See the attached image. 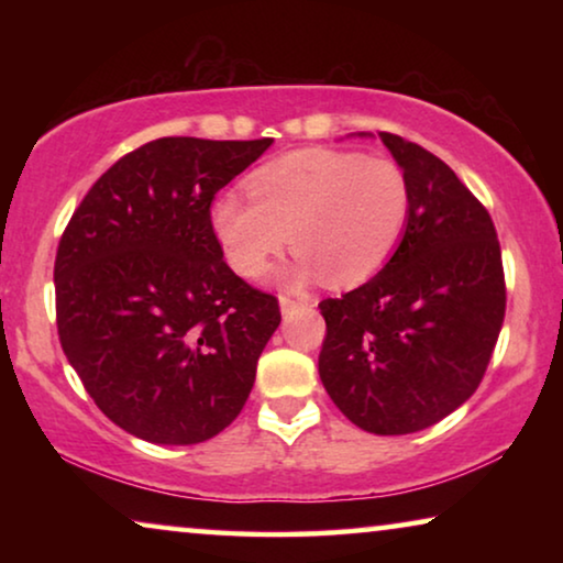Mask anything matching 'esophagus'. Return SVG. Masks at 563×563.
<instances>
[{
  "label": "esophagus",
  "mask_w": 563,
  "mask_h": 563,
  "mask_svg": "<svg viewBox=\"0 0 563 563\" xmlns=\"http://www.w3.org/2000/svg\"><path fill=\"white\" fill-rule=\"evenodd\" d=\"M307 305H310V302H307V299H291V297H287V295L279 297V307H282L284 314L295 312L297 307H307Z\"/></svg>",
  "instance_id": "1"
}]
</instances>
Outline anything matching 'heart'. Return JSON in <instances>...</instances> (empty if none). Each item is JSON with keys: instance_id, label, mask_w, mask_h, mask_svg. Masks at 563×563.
Listing matches in <instances>:
<instances>
[{"instance_id": "heart-1", "label": "heart", "mask_w": 563, "mask_h": 563, "mask_svg": "<svg viewBox=\"0 0 563 563\" xmlns=\"http://www.w3.org/2000/svg\"><path fill=\"white\" fill-rule=\"evenodd\" d=\"M247 199L220 195L210 228L235 274L258 279L287 245L295 261L282 282H366L387 264L410 220V181L391 158L341 148H302L258 166Z\"/></svg>"}]
</instances>
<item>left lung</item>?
I'll list each match as a JSON object with an SVG mask.
<instances>
[{
    "mask_svg": "<svg viewBox=\"0 0 563 563\" xmlns=\"http://www.w3.org/2000/svg\"><path fill=\"white\" fill-rule=\"evenodd\" d=\"M410 181L397 251L358 289L322 299V387L366 433L407 435L466 402L487 372L505 320L495 222L451 166L379 133Z\"/></svg>",
    "mask_w": 563,
    "mask_h": 563,
    "instance_id": "8db88e82",
    "label": "left lung"
}]
</instances>
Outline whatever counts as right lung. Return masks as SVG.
<instances>
[{
  "mask_svg": "<svg viewBox=\"0 0 563 563\" xmlns=\"http://www.w3.org/2000/svg\"><path fill=\"white\" fill-rule=\"evenodd\" d=\"M272 143H145L99 176L60 235V345L99 410L130 435L210 441L251 395L282 312L225 264L210 205Z\"/></svg>",
  "mask_w": 563,
  "mask_h": 563,
  "instance_id": "add662e5",
  "label": "right lung"
}]
</instances>
